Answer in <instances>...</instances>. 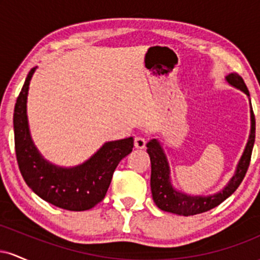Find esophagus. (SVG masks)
<instances>
[{"mask_svg": "<svg viewBox=\"0 0 260 260\" xmlns=\"http://www.w3.org/2000/svg\"><path fill=\"white\" fill-rule=\"evenodd\" d=\"M145 144H147V140H145L143 137H136L134 138V147L137 149H144Z\"/></svg>", "mask_w": 260, "mask_h": 260, "instance_id": "1", "label": "esophagus"}]
</instances>
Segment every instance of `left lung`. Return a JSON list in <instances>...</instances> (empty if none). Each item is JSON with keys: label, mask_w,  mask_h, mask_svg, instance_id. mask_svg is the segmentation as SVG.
<instances>
[{"label": "left lung", "mask_w": 260, "mask_h": 260, "mask_svg": "<svg viewBox=\"0 0 260 260\" xmlns=\"http://www.w3.org/2000/svg\"><path fill=\"white\" fill-rule=\"evenodd\" d=\"M226 80L231 85L241 89L244 94L249 96V91L246 84H244L242 77L236 73H231L226 77ZM250 121H252V128H250L248 143H247L244 153L241 157L240 162H238L235 176L221 192L209 197H192L175 190L171 186V182H170L169 162L165 154H164L162 148L160 147L159 142L156 139L150 140L147 144V151L149 156H150L151 162L150 187L151 193H153V199L157 208H160L164 211H169V213L189 216L205 213V211L221 204L225 199H228L237 189L241 182L243 181L244 176L247 174V170L249 168L250 156H252L253 145H254L255 139V117L253 110H250Z\"/></svg>", "instance_id": "8db88e82"}]
</instances>
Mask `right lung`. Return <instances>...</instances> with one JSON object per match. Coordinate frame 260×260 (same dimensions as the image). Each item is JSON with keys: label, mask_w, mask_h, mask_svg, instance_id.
Returning <instances> with one entry per match:
<instances>
[{"label": "right lung", "mask_w": 260, "mask_h": 260, "mask_svg": "<svg viewBox=\"0 0 260 260\" xmlns=\"http://www.w3.org/2000/svg\"><path fill=\"white\" fill-rule=\"evenodd\" d=\"M34 71L26 76L13 113L14 148L20 174L32 192L55 207L89 210L105 198L116 168L132 151L133 138L105 143L88 161L72 169L47 162L32 143L26 118V96Z\"/></svg>", "instance_id": "obj_1"}]
</instances>
